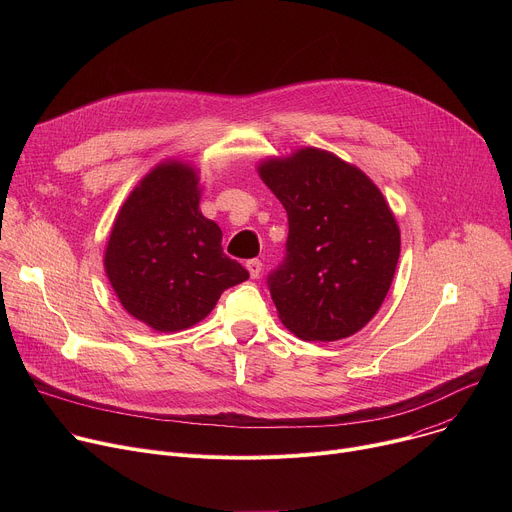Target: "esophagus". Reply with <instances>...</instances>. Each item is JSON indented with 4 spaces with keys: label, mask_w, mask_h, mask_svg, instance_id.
Returning <instances> with one entry per match:
<instances>
[{
    "label": "esophagus",
    "mask_w": 512,
    "mask_h": 512,
    "mask_svg": "<svg viewBox=\"0 0 512 512\" xmlns=\"http://www.w3.org/2000/svg\"><path fill=\"white\" fill-rule=\"evenodd\" d=\"M261 269H263V263H261L259 259H251V261H247V271H249L251 279H257V277H259V273H261Z\"/></svg>",
    "instance_id": "obj_1"
}]
</instances>
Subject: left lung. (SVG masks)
Masks as SVG:
<instances>
[{"mask_svg":"<svg viewBox=\"0 0 512 512\" xmlns=\"http://www.w3.org/2000/svg\"><path fill=\"white\" fill-rule=\"evenodd\" d=\"M257 172L287 212V257L269 275L281 324L308 342L367 326L393 283L401 253L395 214L354 164L320 148L269 156Z\"/></svg>","mask_w":512,"mask_h":512,"instance_id":"8db88e82","label":"left lung"}]
</instances>
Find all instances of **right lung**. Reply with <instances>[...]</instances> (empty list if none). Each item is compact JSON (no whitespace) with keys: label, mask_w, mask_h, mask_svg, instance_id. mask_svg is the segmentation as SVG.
<instances>
[{"label":"right lung","mask_w":512,"mask_h":512,"mask_svg":"<svg viewBox=\"0 0 512 512\" xmlns=\"http://www.w3.org/2000/svg\"><path fill=\"white\" fill-rule=\"evenodd\" d=\"M200 170L166 160L121 204L105 247V273L121 306L156 332L204 320L227 287L249 277L223 253V231L200 212Z\"/></svg>","instance_id":"add662e5"}]
</instances>
